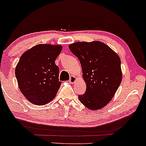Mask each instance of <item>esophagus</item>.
<instances>
[{
    "mask_svg": "<svg viewBox=\"0 0 146 146\" xmlns=\"http://www.w3.org/2000/svg\"><path fill=\"white\" fill-rule=\"evenodd\" d=\"M78 80V78L74 76H71L70 78V80H69V82L71 84H74Z\"/></svg>",
    "mask_w": 146,
    "mask_h": 146,
    "instance_id": "obj_1",
    "label": "esophagus"
}]
</instances>
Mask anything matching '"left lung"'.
Here are the masks:
<instances>
[{
	"label": "left lung",
	"instance_id": "8db88e82",
	"mask_svg": "<svg viewBox=\"0 0 146 146\" xmlns=\"http://www.w3.org/2000/svg\"><path fill=\"white\" fill-rule=\"evenodd\" d=\"M79 59L86 91L79 95L80 102L90 110H99L114 96L122 80L119 56L100 41L76 42L69 45Z\"/></svg>",
	"mask_w": 146,
	"mask_h": 146
}]
</instances>
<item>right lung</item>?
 Here are the masks:
<instances>
[{
    "mask_svg": "<svg viewBox=\"0 0 146 146\" xmlns=\"http://www.w3.org/2000/svg\"><path fill=\"white\" fill-rule=\"evenodd\" d=\"M62 46L40 44L25 52L15 68L20 90L30 102L45 105L54 98L60 87L55 60Z\"/></svg>",
    "mask_w": 146,
    "mask_h": 146,
    "instance_id": "obj_1",
    "label": "right lung"
}]
</instances>
